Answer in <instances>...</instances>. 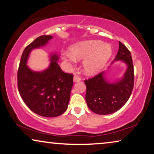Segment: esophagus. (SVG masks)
Here are the masks:
<instances>
[{
	"instance_id": "esophagus-1",
	"label": "esophagus",
	"mask_w": 154,
	"mask_h": 154,
	"mask_svg": "<svg viewBox=\"0 0 154 154\" xmlns=\"http://www.w3.org/2000/svg\"><path fill=\"white\" fill-rule=\"evenodd\" d=\"M81 80V78L78 76V75H75L74 76H73V82H79Z\"/></svg>"
}]
</instances>
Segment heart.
<instances>
[{
    "label": "heart",
    "mask_w": 154,
    "mask_h": 154,
    "mask_svg": "<svg viewBox=\"0 0 154 154\" xmlns=\"http://www.w3.org/2000/svg\"><path fill=\"white\" fill-rule=\"evenodd\" d=\"M112 54V49L108 44H103L99 40H88L73 44L70 48V54H63L64 60L74 62L82 61V68L87 75H92L100 72L106 65Z\"/></svg>",
    "instance_id": "1"
}]
</instances>
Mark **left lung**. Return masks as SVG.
I'll return each instance as SVG.
<instances>
[{
  "label": "left lung",
  "instance_id": "left-lung-1",
  "mask_svg": "<svg viewBox=\"0 0 154 154\" xmlns=\"http://www.w3.org/2000/svg\"><path fill=\"white\" fill-rule=\"evenodd\" d=\"M123 61L127 69L117 81L109 82L101 72L85 81L87 91L85 100L88 108L98 115H109L124 106L132 93L134 85V69L130 51L121 42L114 61Z\"/></svg>",
  "mask_w": 154,
  "mask_h": 154
}]
</instances>
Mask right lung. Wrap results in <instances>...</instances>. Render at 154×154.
I'll use <instances>...</instances> for the list:
<instances>
[{"mask_svg":"<svg viewBox=\"0 0 154 154\" xmlns=\"http://www.w3.org/2000/svg\"><path fill=\"white\" fill-rule=\"evenodd\" d=\"M52 38L42 35L26 46L17 73L18 89L23 101L32 112L45 117H55L65 112L73 86V75L62 72L57 53L51 54L50 64L45 70L35 72L27 66L31 51L44 46Z\"/></svg>","mask_w":154,"mask_h":154,"instance_id":"1","label":"right lung"}]
</instances>
